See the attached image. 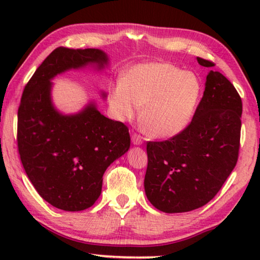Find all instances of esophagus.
<instances>
[{
    "label": "esophagus",
    "instance_id": "esophagus-1",
    "mask_svg": "<svg viewBox=\"0 0 260 260\" xmlns=\"http://www.w3.org/2000/svg\"><path fill=\"white\" fill-rule=\"evenodd\" d=\"M131 141H133L134 144L141 145L142 143H143V137H142L141 135L135 133V134H133V136H131Z\"/></svg>",
    "mask_w": 260,
    "mask_h": 260
}]
</instances>
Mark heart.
Here are the masks:
<instances>
[{"label":"heart","instance_id":"b5f03b06","mask_svg":"<svg viewBox=\"0 0 260 260\" xmlns=\"http://www.w3.org/2000/svg\"><path fill=\"white\" fill-rule=\"evenodd\" d=\"M193 72L168 62L134 66L109 90V104L119 119L134 118L142 110V125L149 136L172 137L184 129L200 95Z\"/></svg>","mask_w":260,"mask_h":260}]
</instances>
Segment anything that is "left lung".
Returning a JSON list of instances; mask_svg holds the SVG:
<instances>
[{"label": "left lung", "mask_w": 260, "mask_h": 260, "mask_svg": "<svg viewBox=\"0 0 260 260\" xmlns=\"http://www.w3.org/2000/svg\"><path fill=\"white\" fill-rule=\"evenodd\" d=\"M204 67L215 63L199 58ZM243 103L233 84L211 71L191 122L169 140L147 143L144 189L165 213L202 207L221 189L237 165Z\"/></svg>", "instance_id": "8db88e82"}]
</instances>
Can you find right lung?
<instances>
[{"label": "right lung", "instance_id": "add662e5", "mask_svg": "<svg viewBox=\"0 0 260 260\" xmlns=\"http://www.w3.org/2000/svg\"><path fill=\"white\" fill-rule=\"evenodd\" d=\"M108 62L94 48L58 47L24 86L17 110V150L28 179L54 207L84 211L102 193L103 175L130 148L129 127L90 104L74 116H62L51 102V79L87 63Z\"/></svg>", "mask_w": 260, "mask_h": 260}]
</instances>
